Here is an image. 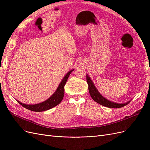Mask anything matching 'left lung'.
<instances>
[{"label":"left lung","instance_id":"1","mask_svg":"<svg viewBox=\"0 0 150 150\" xmlns=\"http://www.w3.org/2000/svg\"><path fill=\"white\" fill-rule=\"evenodd\" d=\"M86 80H87V83L88 84L89 92L91 96L92 99L94 101H96L99 104H101V105L111 108H120L127 105V104L129 103L128 102L123 104H118L108 100L106 98L103 97L100 94V93L98 91V90L95 88L94 84L93 83L89 77L88 75H86Z\"/></svg>","mask_w":150,"mask_h":150}]
</instances>
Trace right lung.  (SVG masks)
I'll return each instance as SVG.
<instances>
[{"instance_id": "right-lung-1", "label": "right lung", "mask_w": 150, "mask_h": 150, "mask_svg": "<svg viewBox=\"0 0 150 150\" xmlns=\"http://www.w3.org/2000/svg\"><path fill=\"white\" fill-rule=\"evenodd\" d=\"M73 70L74 69H72L68 72V73H67L64 78L62 80L60 84L59 85L56 92L53 94L52 96L47 99L46 101L39 104H34V105H28V104H23L19 101H18V103L24 108L28 109V110L35 112L44 111L55 107L56 106L58 105L62 100L64 94V86L70 74L72 71H73Z\"/></svg>"}]
</instances>
